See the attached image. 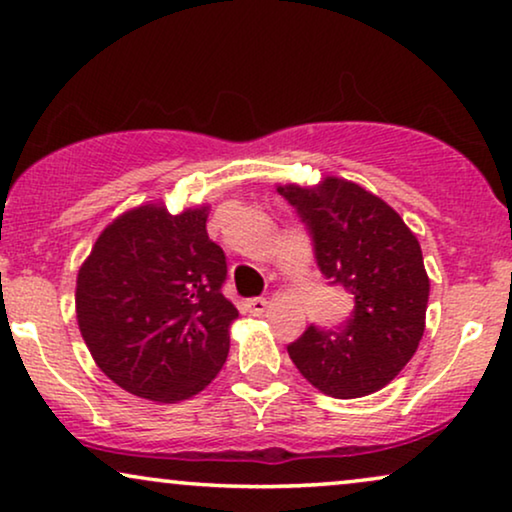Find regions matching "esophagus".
Listing matches in <instances>:
<instances>
[{
  "label": "esophagus",
  "instance_id": "34e87169",
  "mask_svg": "<svg viewBox=\"0 0 512 512\" xmlns=\"http://www.w3.org/2000/svg\"><path fill=\"white\" fill-rule=\"evenodd\" d=\"M266 306H269V301H266L264 297H255V299L246 301V308L250 315H262L266 311Z\"/></svg>",
  "mask_w": 512,
  "mask_h": 512
}]
</instances>
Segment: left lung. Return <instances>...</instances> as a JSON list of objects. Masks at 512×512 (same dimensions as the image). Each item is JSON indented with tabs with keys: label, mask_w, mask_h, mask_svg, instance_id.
I'll return each mask as SVG.
<instances>
[{
	"label": "left lung",
	"mask_w": 512,
	"mask_h": 512,
	"mask_svg": "<svg viewBox=\"0 0 512 512\" xmlns=\"http://www.w3.org/2000/svg\"><path fill=\"white\" fill-rule=\"evenodd\" d=\"M276 190L311 229L320 271L355 299L343 327H308L287 345L290 359L329 397L357 399L383 390L424 334L429 276L420 243L390 204L345 178Z\"/></svg>",
	"instance_id": "8db88e82"
}]
</instances>
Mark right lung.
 <instances>
[{
  "label": "right lung",
  "instance_id": "add662e5",
  "mask_svg": "<svg viewBox=\"0 0 512 512\" xmlns=\"http://www.w3.org/2000/svg\"><path fill=\"white\" fill-rule=\"evenodd\" d=\"M208 206L162 201L118 215L76 278V320L99 369L134 397L176 403L218 376L239 311L222 294L225 253Z\"/></svg>",
  "mask_w": 512,
  "mask_h": 512
}]
</instances>
